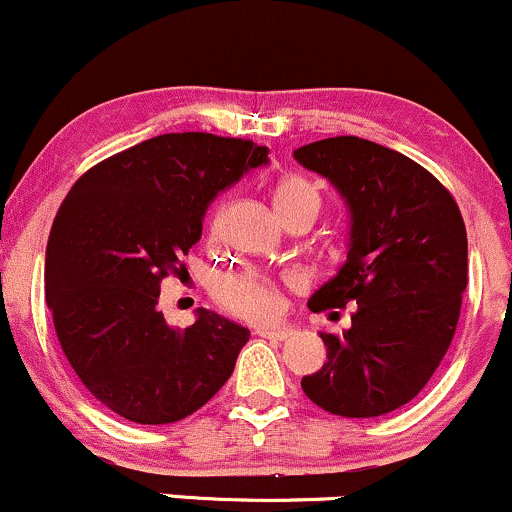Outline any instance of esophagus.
<instances>
[{
  "mask_svg": "<svg viewBox=\"0 0 512 512\" xmlns=\"http://www.w3.org/2000/svg\"><path fill=\"white\" fill-rule=\"evenodd\" d=\"M293 334V330H289V327H279V330H257V337L262 339H272V342H286Z\"/></svg>",
  "mask_w": 512,
  "mask_h": 512,
  "instance_id": "esophagus-1",
  "label": "esophagus"
}]
</instances>
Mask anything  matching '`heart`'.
I'll list each match as a JSON object with an SVG mask.
<instances>
[{"mask_svg": "<svg viewBox=\"0 0 512 512\" xmlns=\"http://www.w3.org/2000/svg\"><path fill=\"white\" fill-rule=\"evenodd\" d=\"M325 202V192L315 178L303 173H284L274 182V204L281 219L296 214L317 216ZM226 214V199L219 197L207 214V228L211 236H219ZM211 298L228 315L245 322H272L284 313V293L267 276L255 272H226L219 274L211 284Z\"/></svg>", "mask_w": 512, "mask_h": 512, "instance_id": "b5f03b06", "label": "heart"}]
</instances>
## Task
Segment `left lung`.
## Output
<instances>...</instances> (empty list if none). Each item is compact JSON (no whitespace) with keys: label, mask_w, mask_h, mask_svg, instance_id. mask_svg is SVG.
Wrapping results in <instances>:
<instances>
[{"label":"left lung","mask_w":512,"mask_h":512,"mask_svg":"<svg viewBox=\"0 0 512 512\" xmlns=\"http://www.w3.org/2000/svg\"><path fill=\"white\" fill-rule=\"evenodd\" d=\"M293 156L342 192L354 221L346 262L308 303H354L351 327L320 332L327 363L301 387L346 419L390 414L424 390L455 337L467 289L460 207L424 166L368 139H320Z\"/></svg>","instance_id":"left-lung-1"}]
</instances>
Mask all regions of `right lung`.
Listing matches in <instances>:
<instances>
[{"instance_id":"obj_1","label":"right lung","mask_w":512,"mask_h":512,"mask_svg":"<svg viewBox=\"0 0 512 512\" xmlns=\"http://www.w3.org/2000/svg\"><path fill=\"white\" fill-rule=\"evenodd\" d=\"M267 154L250 139L161 134L88 168L64 197L45 298L69 366L122 419L175 424L231 378L250 332L204 308L175 330L158 296L202 236L207 204Z\"/></svg>"}]
</instances>
